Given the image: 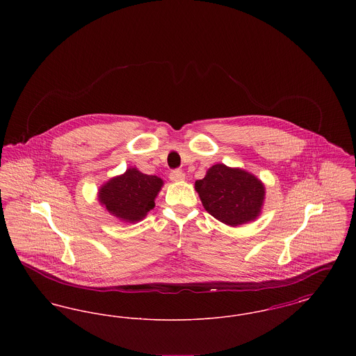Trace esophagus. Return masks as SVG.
<instances>
[{
  "instance_id": "obj_1",
  "label": "esophagus",
  "mask_w": 356,
  "mask_h": 356,
  "mask_svg": "<svg viewBox=\"0 0 356 356\" xmlns=\"http://www.w3.org/2000/svg\"><path fill=\"white\" fill-rule=\"evenodd\" d=\"M170 179L172 180V181L180 183V181H184V179H186V175H184V172H183V170H172V172L170 173Z\"/></svg>"
}]
</instances>
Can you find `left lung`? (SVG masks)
Masks as SVG:
<instances>
[{"label":"left lung","instance_id":"left-lung-1","mask_svg":"<svg viewBox=\"0 0 356 356\" xmlns=\"http://www.w3.org/2000/svg\"><path fill=\"white\" fill-rule=\"evenodd\" d=\"M195 189L205 211L231 227L254 220L266 196L264 184L252 173L224 164L212 165L204 179L196 180Z\"/></svg>","mask_w":356,"mask_h":356}]
</instances>
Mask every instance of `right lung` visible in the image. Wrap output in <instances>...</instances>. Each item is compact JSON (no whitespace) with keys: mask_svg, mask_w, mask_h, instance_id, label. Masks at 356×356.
Listing matches in <instances>:
<instances>
[{"mask_svg":"<svg viewBox=\"0 0 356 356\" xmlns=\"http://www.w3.org/2000/svg\"><path fill=\"white\" fill-rule=\"evenodd\" d=\"M163 180L157 176L144 175L136 168L106 181L99 189V202L105 209L127 222L143 220L154 208Z\"/></svg>","mask_w":356,"mask_h":356,"instance_id":"obj_1","label":"right lung"}]
</instances>
